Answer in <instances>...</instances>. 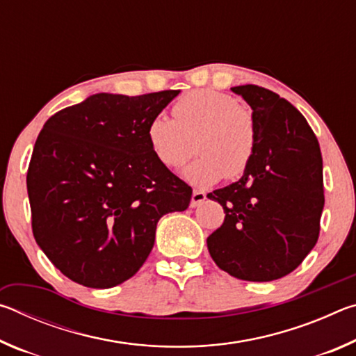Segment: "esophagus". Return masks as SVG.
<instances>
[{
    "mask_svg": "<svg viewBox=\"0 0 356 356\" xmlns=\"http://www.w3.org/2000/svg\"><path fill=\"white\" fill-rule=\"evenodd\" d=\"M206 197H207V195L202 190H195V191H193V196H191V207L201 206V204L206 201Z\"/></svg>",
    "mask_w": 356,
    "mask_h": 356,
    "instance_id": "1",
    "label": "esophagus"
}]
</instances>
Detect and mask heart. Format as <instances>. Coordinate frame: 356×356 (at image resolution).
I'll use <instances>...</instances> for the list:
<instances>
[{
	"label": "heart",
	"mask_w": 356,
	"mask_h": 356,
	"mask_svg": "<svg viewBox=\"0 0 356 356\" xmlns=\"http://www.w3.org/2000/svg\"><path fill=\"white\" fill-rule=\"evenodd\" d=\"M172 116H155L147 125L150 149L161 165L182 166L195 154L196 140L201 155L185 168L188 182L209 186L248 170L257 149V125L252 111L232 95L196 89L174 104Z\"/></svg>",
	"instance_id": "obj_1"
}]
</instances>
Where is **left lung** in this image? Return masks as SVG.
Returning a JSON list of instances; mask_svg holds the SVG:
<instances>
[{"label": "left lung", "instance_id": "8db88e82", "mask_svg": "<svg viewBox=\"0 0 356 356\" xmlns=\"http://www.w3.org/2000/svg\"><path fill=\"white\" fill-rule=\"evenodd\" d=\"M232 91L254 114L257 149L242 179L207 195L226 213L207 248L234 278L273 281L293 272L317 243L322 154L303 114L286 99L256 84Z\"/></svg>", "mask_w": 356, "mask_h": 356}]
</instances>
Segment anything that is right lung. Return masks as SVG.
<instances>
[{"mask_svg": "<svg viewBox=\"0 0 356 356\" xmlns=\"http://www.w3.org/2000/svg\"><path fill=\"white\" fill-rule=\"evenodd\" d=\"M180 91L95 94L47 120L26 174L33 234L69 280L108 289L146 262L156 222L184 212L191 186L161 165L150 119Z\"/></svg>", "mask_w": 356, "mask_h": 356, "instance_id": "1", "label": "right lung"}]
</instances>
